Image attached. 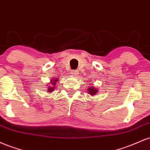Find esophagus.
Returning a JSON list of instances; mask_svg holds the SVG:
<instances>
[{
    "instance_id": "obj_1",
    "label": "esophagus",
    "mask_w": 150,
    "mask_h": 150,
    "mask_svg": "<svg viewBox=\"0 0 150 150\" xmlns=\"http://www.w3.org/2000/svg\"><path fill=\"white\" fill-rule=\"evenodd\" d=\"M77 74H78V73H77L76 70H72V71L70 72V76L75 77V76H77Z\"/></svg>"
}]
</instances>
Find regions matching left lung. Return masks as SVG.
I'll return each instance as SVG.
<instances>
[{"label": "left lung", "instance_id": "left-lung-1", "mask_svg": "<svg viewBox=\"0 0 150 150\" xmlns=\"http://www.w3.org/2000/svg\"><path fill=\"white\" fill-rule=\"evenodd\" d=\"M87 90V93H89L91 96L95 95V94L98 92V89L96 88V87H89Z\"/></svg>", "mask_w": 150, "mask_h": 150}]
</instances>
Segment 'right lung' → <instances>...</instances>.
Listing matches in <instances>:
<instances>
[{
    "mask_svg": "<svg viewBox=\"0 0 150 150\" xmlns=\"http://www.w3.org/2000/svg\"><path fill=\"white\" fill-rule=\"evenodd\" d=\"M58 78H52V80H51V81H50L49 83L47 84V88H48V92H52L53 91H54V89L56 88V85H57L56 84V82H58Z\"/></svg>",
    "mask_w": 150,
    "mask_h": 150,
    "instance_id": "right-lung-1",
    "label": "right lung"
}]
</instances>
